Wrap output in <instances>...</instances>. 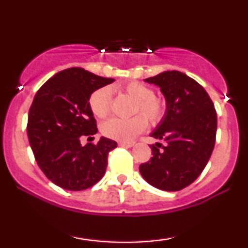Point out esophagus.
I'll use <instances>...</instances> for the list:
<instances>
[{"instance_id":"obj_1","label":"esophagus","mask_w":248,"mask_h":248,"mask_svg":"<svg viewBox=\"0 0 248 248\" xmlns=\"http://www.w3.org/2000/svg\"><path fill=\"white\" fill-rule=\"evenodd\" d=\"M119 144H120V146L130 148V147H133L134 144H135V142H134V141H120V142H119Z\"/></svg>"}]
</instances>
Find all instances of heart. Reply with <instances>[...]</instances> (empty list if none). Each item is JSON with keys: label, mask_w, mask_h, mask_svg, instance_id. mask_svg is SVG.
<instances>
[{"label": "heart", "mask_w": 248, "mask_h": 248, "mask_svg": "<svg viewBox=\"0 0 248 248\" xmlns=\"http://www.w3.org/2000/svg\"><path fill=\"white\" fill-rule=\"evenodd\" d=\"M122 91L135 100L133 114L142 113L152 124H157L163 119L166 102L163 99L154 95V91L149 86L138 81H130L122 86ZM110 105L112 98L109 88L107 87L94 91L90 98L91 110L99 119H105L109 114ZM144 117L139 114L130 119H110L102 124L101 132L105 136L114 140H132L147 128L146 117Z\"/></svg>", "instance_id": "heart-1"}]
</instances>
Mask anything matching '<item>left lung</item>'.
Returning <instances> with one entry per match:
<instances>
[{
    "label": "left lung",
    "mask_w": 248,
    "mask_h": 248,
    "mask_svg": "<svg viewBox=\"0 0 248 248\" xmlns=\"http://www.w3.org/2000/svg\"><path fill=\"white\" fill-rule=\"evenodd\" d=\"M161 88L166 114L153 138L166 142L152 144L153 157L142 163L140 172L150 186L178 191L201 175L216 143L217 113L202 85L186 73L166 71L144 79Z\"/></svg>",
    "instance_id": "8db88e82"
}]
</instances>
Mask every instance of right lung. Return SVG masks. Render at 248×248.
I'll list each match as a JSON object with an SVG mask.
<instances>
[{"label": "right lung", "instance_id": "add662e5", "mask_svg": "<svg viewBox=\"0 0 248 248\" xmlns=\"http://www.w3.org/2000/svg\"><path fill=\"white\" fill-rule=\"evenodd\" d=\"M113 81L71 67L37 91L28 115V138L37 164L56 186L80 191L98 183L106 172L108 153L116 142L104 136L95 144L81 146L80 141L98 133L91 94Z\"/></svg>", "mask_w": 248, "mask_h": 248}]
</instances>
